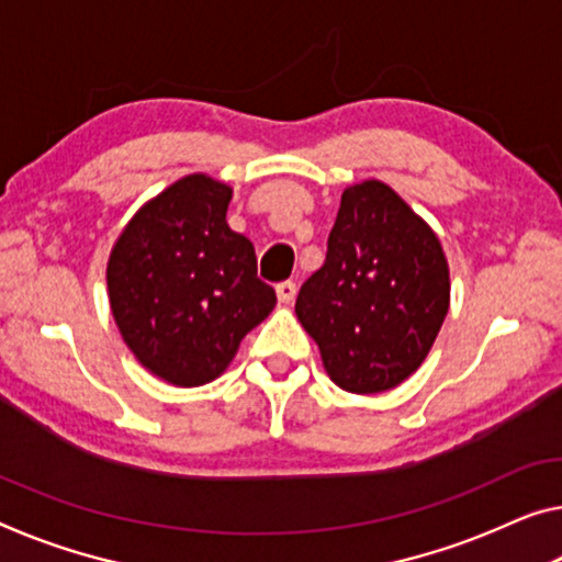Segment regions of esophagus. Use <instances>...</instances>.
Returning a JSON list of instances; mask_svg holds the SVG:
<instances>
[{
    "instance_id": "obj_1",
    "label": "esophagus",
    "mask_w": 562,
    "mask_h": 562,
    "mask_svg": "<svg viewBox=\"0 0 562 562\" xmlns=\"http://www.w3.org/2000/svg\"><path fill=\"white\" fill-rule=\"evenodd\" d=\"M276 296H279L281 304H291V301L296 299V283H293V281H281L279 286H276Z\"/></svg>"
}]
</instances>
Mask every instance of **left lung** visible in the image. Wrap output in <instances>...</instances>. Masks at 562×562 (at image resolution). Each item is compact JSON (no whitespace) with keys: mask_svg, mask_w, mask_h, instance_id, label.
<instances>
[{"mask_svg":"<svg viewBox=\"0 0 562 562\" xmlns=\"http://www.w3.org/2000/svg\"><path fill=\"white\" fill-rule=\"evenodd\" d=\"M450 308V269L425 221L379 180L341 193L326 261L296 316L341 390L376 394L417 371Z\"/></svg>","mask_w":562,"mask_h":562,"instance_id":"left-lung-1","label":"left lung"}]
</instances>
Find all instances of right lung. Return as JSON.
<instances>
[{"mask_svg":"<svg viewBox=\"0 0 562 562\" xmlns=\"http://www.w3.org/2000/svg\"><path fill=\"white\" fill-rule=\"evenodd\" d=\"M228 203L218 180L180 178L135 213L110 254L117 329L145 369L176 386L218 376L276 306L254 244L228 228Z\"/></svg>","mask_w":562,"mask_h":562,"instance_id":"1","label":"right lung"}]
</instances>
